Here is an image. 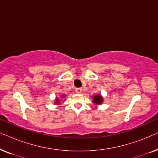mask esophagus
<instances>
[{
  "label": "esophagus",
  "instance_id": "obj_1",
  "mask_svg": "<svg viewBox=\"0 0 158 158\" xmlns=\"http://www.w3.org/2000/svg\"><path fill=\"white\" fill-rule=\"evenodd\" d=\"M82 91H83V89H82L81 88H78L75 89V93H76V94H81Z\"/></svg>",
  "mask_w": 158,
  "mask_h": 158
}]
</instances>
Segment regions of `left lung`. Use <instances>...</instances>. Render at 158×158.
<instances>
[{
    "instance_id": "obj_1",
    "label": "left lung",
    "mask_w": 158,
    "mask_h": 158,
    "mask_svg": "<svg viewBox=\"0 0 158 158\" xmlns=\"http://www.w3.org/2000/svg\"><path fill=\"white\" fill-rule=\"evenodd\" d=\"M103 98L100 94L95 95V96L93 97V103H95V104L100 105L103 103Z\"/></svg>"
}]
</instances>
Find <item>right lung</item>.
<instances>
[{
  "label": "right lung",
  "mask_w": 158,
  "mask_h": 158,
  "mask_svg": "<svg viewBox=\"0 0 158 158\" xmlns=\"http://www.w3.org/2000/svg\"><path fill=\"white\" fill-rule=\"evenodd\" d=\"M64 96H64V95H63V96H62L61 97H62V98H63V97H64ZM60 99L59 98H56V101H55V103H56V104H60Z\"/></svg>",
  "instance_id": "add662e5"
}]
</instances>
